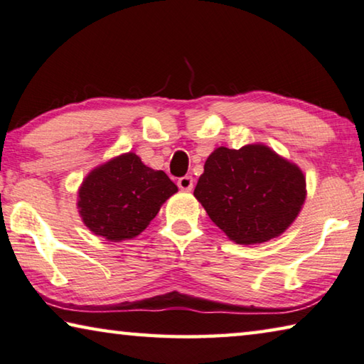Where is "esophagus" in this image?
<instances>
[{
    "mask_svg": "<svg viewBox=\"0 0 364 364\" xmlns=\"http://www.w3.org/2000/svg\"><path fill=\"white\" fill-rule=\"evenodd\" d=\"M193 177L192 176H183L177 181V186L181 190H186V192H190L193 188Z\"/></svg>",
    "mask_w": 364,
    "mask_h": 364,
    "instance_id": "1",
    "label": "esophagus"
}]
</instances>
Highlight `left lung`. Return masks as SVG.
Wrapping results in <instances>:
<instances>
[{
    "mask_svg": "<svg viewBox=\"0 0 364 364\" xmlns=\"http://www.w3.org/2000/svg\"><path fill=\"white\" fill-rule=\"evenodd\" d=\"M193 195L232 242L256 245L295 221L306 200V178L263 143L240 150L219 146L208 156Z\"/></svg>",
    "mask_w": 364,
    "mask_h": 364,
    "instance_id": "left-lung-1",
    "label": "left lung"
}]
</instances>
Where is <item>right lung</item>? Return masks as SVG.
<instances>
[{
	"instance_id": "obj_1",
	"label": "right lung",
	"mask_w": 364,
	"mask_h": 364,
	"mask_svg": "<svg viewBox=\"0 0 364 364\" xmlns=\"http://www.w3.org/2000/svg\"><path fill=\"white\" fill-rule=\"evenodd\" d=\"M176 192L166 172L148 168L129 151L88 172L77 193V210L95 235L122 242L140 235Z\"/></svg>"
}]
</instances>
